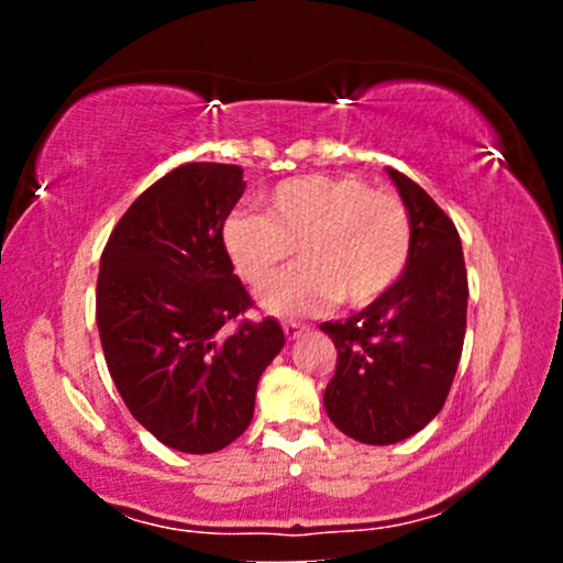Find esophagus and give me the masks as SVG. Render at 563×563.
<instances>
[{"label": "esophagus", "mask_w": 563, "mask_h": 563, "mask_svg": "<svg viewBox=\"0 0 563 563\" xmlns=\"http://www.w3.org/2000/svg\"><path fill=\"white\" fill-rule=\"evenodd\" d=\"M284 335L289 338V341H295V338H299L307 330V325H299V322H284Z\"/></svg>", "instance_id": "esophagus-1"}]
</instances>
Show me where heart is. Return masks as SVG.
<instances>
[{"label": "heart", "instance_id": "b5f03b06", "mask_svg": "<svg viewBox=\"0 0 563 563\" xmlns=\"http://www.w3.org/2000/svg\"><path fill=\"white\" fill-rule=\"evenodd\" d=\"M415 230L402 197L361 176H299L266 197V218L233 212L222 249L243 284L264 289L297 249L299 264L264 295L276 314H310L330 302L368 307L402 279Z\"/></svg>", "mask_w": 563, "mask_h": 563}]
</instances>
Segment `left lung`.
I'll list each match as a JSON object with an SVG mask.
<instances>
[{
    "mask_svg": "<svg viewBox=\"0 0 563 563\" xmlns=\"http://www.w3.org/2000/svg\"><path fill=\"white\" fill-rule=\"evenodd\" d=\"M412 218L415 245L391 291L349 320L322 322L338 358L328 418L361 443L389 445L441 412L464 349L466 264L453 220L420 184L389 168Z\"/></svg>",
    "mask_w": 563,
    "mask_h": 563,
    "instance_id": "8db88e82",
    "label": "left lung"
}]
</instances>
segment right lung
Wrapping results in <instances>:
<instances>
[{
	"instance_id": "1",
	"label": "right lung",
	"mask_w": 563,
	"mask_h": 563,
	"mask_svg": "<svg viewBox=\"0 0 563 563\" xmlns=\"http://www.w3.org/2000/svg\"><path fill=\"white\" fill-rule=\"evenodd\" d=\"M235 164L176 166L110 233L99 261L97 328L122 402L168 449L212 453L251 426L264 368L282 351L274 318L233 274L222 225L243 197Z\"/></svg>"
}]
</instances>
